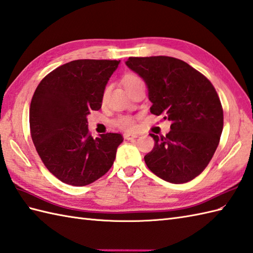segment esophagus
<instances>
[{
	"label": "esophagus",
	"instance_id": "obj_1",
	"mask_svg": "<svg viewBox=\"0 0 253 253\" xmlns=\"http://www.w3.org/2000/svg\"><path fill=\"white\" fill-rule=\"evenodd\" d=\"M123 137H125L126 141H132V139L136 138L137 135H136V134H132V133H125V135H123Z\"/></svg>",
	"mask_w": 253,
	"mask_h": 253
}]
</instances>
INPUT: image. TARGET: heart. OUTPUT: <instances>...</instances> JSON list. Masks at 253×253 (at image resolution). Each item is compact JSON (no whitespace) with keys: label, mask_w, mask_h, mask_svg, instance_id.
I'll list each match as a JSON object with an SVG mask.
<instances>
[{"label":"heart","mask_w":253,"mask_h":253,"mask_svg":"<svg viewBox=\"0 0 253 253\" xmlns=\"http://www.w3.org/2000/svg\"><path fill=\"white\" fill-rule=\"evenodd\" d=\"M137 80H141L138 77L134 76V75H127L123 82H125V85H127V84H131L133 82H135ZM117 125L119 126L122 128H126V130H133L134 126H135V122L132 119L131 117H122L118 120Z\"/></svg>","instance_id":"obj_1"}]
</instances>
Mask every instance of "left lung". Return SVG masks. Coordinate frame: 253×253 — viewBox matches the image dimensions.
Returning <instances> with one entry per match:
<instances>
[{"label": "left lung", "instance_id": "left-lung-1", "mask_svg": "<svg viewBox=\"0 0 253 253\" xmlns=\"http://www.w3.org/2000/svg\"><path fill=\"white\" fill-rule=\"evenodd\" d=\"M126 65L144 80L150 112L171 121L166 136L155 139L144 157L148 169L173 184L192 181L212 159L223 130V109L211 82L185 61L168 57H130Z\"/></svg>", "mask_w": 253, "mask_h": 253}]
</instances>
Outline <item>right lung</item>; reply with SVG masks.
<instances>
[{"label":"right lung","mask_w":253,"mask_h":253,"mask_svg":"<svg viewBox=\"0 0 253 253\" xmlns=\"http://www.w3.org/2000/svg\"><path fill=\"white\" fill-rule=\"evenodd\" d=\"M120 60H72L44 78L30 104L33 144L59 181L85 186L107 173L123 137L88 133L87 116L102 107L105 87Z\"/></svg>","instance_id":"right-lung-1"}]
</instances>
